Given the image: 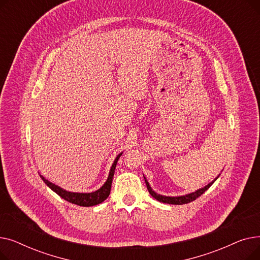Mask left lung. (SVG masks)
Returning <instances> with one entry per match:
<instances>
[{
    "label": "left lung",
    "mask_w": 260,
    "mask_h": 260,
    "mask_svg": "<svg viewBox=\"0 0 260 260\" xmlns=\"http://www.w3.org/2000/svg\"><path fill=\"white\" fill-rule=\"evenodd\" d=\"M220 176V174L218 175L216 178L210 182L208 185H206L202 188H199L197 190H195V192L193 193H189V194H186V195H183V196H176V197H170V196H163V195H160V194H157L155 190H153V188L151 187V185H149L148 181L146 180V178L144 177V180H145V183H146V186H147V189L149 194H151L156 200L160 201V202H163V203H169V204H184V203H188V202H192L194 200H196L199 196H201L206 190L217 180L218 177Z\"/></svg>",
    "instance_id": "8db88e82"
}]
</instances>
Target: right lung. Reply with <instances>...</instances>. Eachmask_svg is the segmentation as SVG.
<instances>
[{"mask_svg": "<svg viewBox=\"0 0 260 260\" xmlns=\"http://www.w3.org/2000/svg\"><path fill=\"white\" fill-rule=\"evenodd\" d=\"M121 155H122V153L116 157L113 166L111 168V171H109L107 180L105 181V183L99 189L94 190V192H91V193L68 192V190H65L64 188L58 186L57 184L48 181L47 179L44 178L42 175H40V177L42 178V180L45 182V184L49 188H51L54 193H57L64 200L71 202V203H74V204H77V206H80V207H92V206H95V204H99V203L103 202L109 196V194H111L112 182H113V178H114L116 166H117V162Z\"/></svg>", "mask_w": 260, "mask_h": 260, "instance_id": "add662e5", "label": "right lung"}]
</instances>
